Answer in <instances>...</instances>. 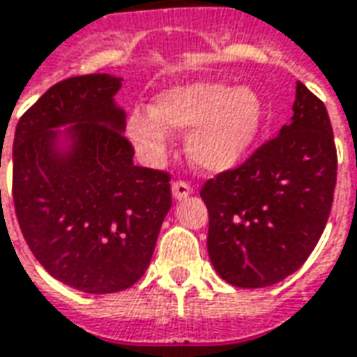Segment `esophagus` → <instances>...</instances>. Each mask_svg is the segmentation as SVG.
I'll return each mask as SVG.
<instances>
[{
  "label": "esophagus",
  "instance_id": "1",
  "mask_svg": "<svg viewBox=\"0 0 357 357\" xmlns=\"http://www.w3.org/2000/svg\"><path fill=\"white\" fill-rule=\"evenodd\" d=\"M191 191H193L191 185H189L187 181H183V179H178V181H174V183H172V193H174V197H176L178 201L185 199Z\"/></svg>",
  "mask_w": 357,
  "mask_h": 357
}]
</instances>
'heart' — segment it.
<instances>
[{
  "label": "heart",
  "mask_w": 357,
  "mask_h": 357,
  "mask_svg": "<svg viewBox=\"0 0 357 357\" xmlns=\"http://www.w3.org/2000/svg\"><path fill=\"white\" fill-rule=\"evenodd\" d=\"M263 104L248 86L193 83L162 92L154 108H135L127 133L149 160H160L168 149V127L190 131L189 153L204 170L236 166L259 137Z\"/></svg>",
  "instance_id": "heart-1"
}]
</instances>
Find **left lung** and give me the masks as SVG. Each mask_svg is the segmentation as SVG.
Instances as JSON below:
<instances>
[{
  "mask_svg": "<svg viewBox=\"0 0 357 357\" xmlns=\"http://www.w3.org/2000/svg\"><path fill=\"white\" fill-rule=\"evenodd\" d=\"M291 109L278 135L201 187L208 255L238 288H265L296 273L331 214L336 146L325 104L298 81Z\"/></svg>",
  "mask_w": 357,
  "mask_h": 357,
  "instance_id": "obj_1",
  "label": "left lung"
}]
</instances>
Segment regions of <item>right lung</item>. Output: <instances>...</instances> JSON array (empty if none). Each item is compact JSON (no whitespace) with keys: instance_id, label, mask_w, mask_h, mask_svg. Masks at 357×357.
Returning <instances> with one entry per match:
<instances>
[{"instance_id":"1","label":"right lung","mask_w":357,"mask_h":357,"mask_svg":"<svg viewBox=\"0 0 357 357\" xmlns=\"http://www.w3.org/2000/svg\"><path fill=\"white\" fill-rule=\"evenodd\" d=\"M119 86L106 73L59 81L15 129L22 236L54 278L86 294L127 290L143 276L172 206L170 174L133 164L126 114L114 104ZM66 123H75L74 149L61 157L49 129Z\"/></svg>"}]
</instances>
